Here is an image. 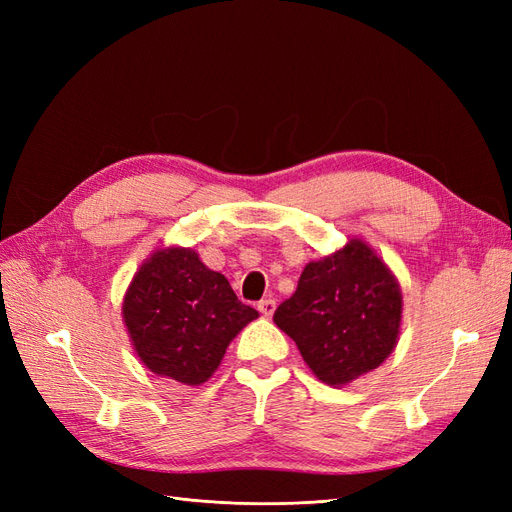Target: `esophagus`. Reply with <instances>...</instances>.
I'll return each mask as SVG.
<instances>
[{"label": "esophagus", "mask_w": 512, "mask_h": 512, "mask_svg": "<svg viewBox=\"0 0 512 512\" xmlns=\"http://www.w3.org/2000/svg\"><path fill=\"white\" fill-rule=\"evenodd\" d=\"M258 309H260L262 316H273V312H275V299H262L258 303Z\"/></svg>", "instance_id": "esophagus-1"}]
</instances>
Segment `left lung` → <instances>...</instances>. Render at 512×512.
<instances>
[{
	"label": "left lung",
	"instance_id": "1",
	"mask_svg": "<svg viewBox=\"0 0 512 512\" xmlns=\"http://www.w3.org/2000/svg\"><path fill=\"white\" fill-rule=\"evenodd\" d=\"M273 320L318 380L346 384L393 352L401 292L371 247L352 239L333 256L309 262Z\"/></svg>",
	"mask_w": 512,
	"mask_h": 512
}]
</instances>
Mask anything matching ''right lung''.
<instances>
[{
  "label": "right lung",
  "instance_id": "add662e5",
  "mask_svg": "<svg viewBox=\"0 0 512 512\" xmlns=\"http://www.w3.org/2000/svg\"><path fill=\"white\" fill-rule=\"evenodd\" d=\"M254 318L256 309L237 299L226 277L183 247L153 254L123 299V320L141 361L190 386L211 378L232 337Z\"/></svg>",
  "mask_w": 512,
  "mask_h": 512
}]
</instances>
